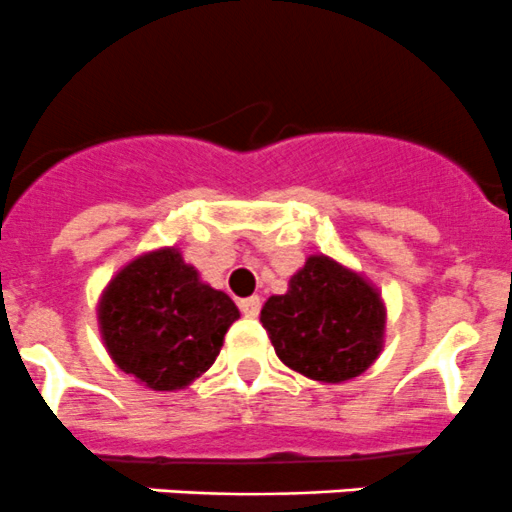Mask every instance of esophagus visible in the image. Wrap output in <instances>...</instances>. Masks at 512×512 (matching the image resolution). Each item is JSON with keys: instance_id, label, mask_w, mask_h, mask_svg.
<instances>
[{"instance_id": "34e87169", "label": "esophagus", "mask_w": 512, "mask_h": 512, "mask_svg": "<svg viewBox=\"0 0 512 512\" xmlns=\"http://www.w3.org/2000/svg\"><path fill=\"white\" fill-rule=\"evenodd\" d=\"M241 313H244L246 318H256L258 311H261V298L258 296H251V298H244V301L239 303Z\"/></svg>"}]
</instances>
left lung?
Listing matches in <instances>:
<instances>
[{
    "label": "left lung",
    "instance_id": "obj_1",
    "mask_svg": "<svg viewBox=\"0 0 512 512\" xmlns=\"http://www.w3.org/2000/svg\"><path fill=\"white\" fill-rule=\"evenodd\" d=\"M261 323L288 368L341 383L361 376L381 353L386 306L366 278L321 254L308 256L283 296L263 303Z\"/></svg>",
    "mask_w": 512,
    "mask_h": 512
}]
</instances>
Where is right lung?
<instances>
[{
  "mask_svg": "<svg viewBox=\"0 0 512 512\" xmlns=\"http://www.w3.org/2000/svg\"><path fill=\"white\" fill-rule=\"evenodd\" d=\"M239 308L181 258L159 249L126 263L99 301L111 361L154 391H179L209 371Z\"/></svg>",
  "mask_w": 512,
  "mask_h": 512,
  "instance_id": "1",
  "label": "right lung"
}]
</instances>
